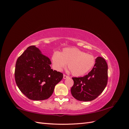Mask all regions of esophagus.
<instances>
[{
    "mask_svg": "<svg viewBox=\"0 0 129 129\" xmlns=\"http://www.w3.org/2000/svg\"><path fill=\"white\" fill-rule=\"evenodd\" d=\"M68 76H67V75H66L65 74H64L63 75V79H67V78H68Z\"/></svg>",
    "mask_w": 129,
    "mask_h": 129,
    "instance_id": "34e87169",
    "label": "esophagus"
}]
</instances>
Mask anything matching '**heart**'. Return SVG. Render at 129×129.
Here are the masks:
<instances>
[{"label": "heart", "mask_w": 129, "mask_h": 129, "mask_svg": "<svg viewBox=\"0 0 129 129\" xmlns=\"http://www.w3.org/2000/svg\"><path fill=\"white\" fill-rule=\"evenodd\" d=\"M54 68L61 71L67 63L73 75L79 76L88 73L94 66L95 58L76 48H64L62 52H54L52 56Z\"/></svg>", "instance_id": "heart-1"}]
</instances>
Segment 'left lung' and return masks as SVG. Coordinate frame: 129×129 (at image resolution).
I'll return each mask as SVG.
<instances>
[{
    "label": "left lung",
    "instance_id": "1",
    "mask_svg": "<svg viewBox=\"0 0 129 129\" xmlns=\"http://www.w3.org/2000/svg\"><path fill=\"white\" fill-rule=\"evenodd\" d=\"M108 64L104 58L99 56L88 75L73 77L74 85L71 88L72 96L80 101H91L103 92L108 82Z\"/></svg>",
    "mask_w": 129,
    "mask_h": 129
}]
</instances>
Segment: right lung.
Here are the masks:
<instances>
[{"instance_id":"add662e5","label":"right lung","mask_w":129,"mask_h":129,"mask_svg":"<svg viewBox=\"0 0 129 129\" xmlns=\"http://www.w3.org/2000/svg\"><path fill=\"white\" fill-rule=\"evenodd\" d=\"M49 58L35 46L28 47L15 64V80L21 92L30 100L48 99L63 74L51 69Z\"/></svg>"}]
</instances>
